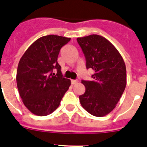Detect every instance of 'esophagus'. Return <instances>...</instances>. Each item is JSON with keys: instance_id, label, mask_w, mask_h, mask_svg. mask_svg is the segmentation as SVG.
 Segmentation results:
<instances>
[{"instance_id": "obj_1", "label": "esophagus", "mask_w": 147, "mask_h": 147, "mask_svg": "<svg viewBox=\"0 0 147 147\" xmlns=\"http://www.w3.org/2000/svg\"><path fill=\"white\" fill-rule=\"evenodd\" d=\"M77 82H78L77 80H71V84H72V85H75V84H76Z\"/></svg>"}]
</instances>
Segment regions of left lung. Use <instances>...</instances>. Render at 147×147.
Listing matches in <instances>:
<instances>
[{"label":"left lung","instance_id":"8db88e82","mask_svg":"<svg viewBox=\"0 0 147 147\" xmlns=\"http://www.w3.org/2000/svg\"><path fill=\"white\" fill-rule=\"evenodd\" d=\"M92 68L93 81L82 80L85 92L79 96L82 107L90 114L102 117L115 107L127 85L124 61L119 51L102 36L91 34L76 39Z\"/></svg>","mask_w":147,"mask_h":147}]
</instances>
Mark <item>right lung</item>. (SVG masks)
<instances>
[{
    "instance_id": "add662e5",
    "label": "right lung",
    "mask_w": 147,
    "mask_h": 147,
    "mask_svg": "<svg viewBox=\"0 0 147 147\" xmlns=\"http://www.w3.org/2000/svg\"><path fill=\"white\" fill-rule=\"evenodd\" d=\"M71 38L47 35L28 48L18 63L17 86L23 104L38 116L52 113L59 107L71 80L63 78L57 57L61 48ZM56 69L58 74L53 71Z\"/></svg>"
}]
</instances>
